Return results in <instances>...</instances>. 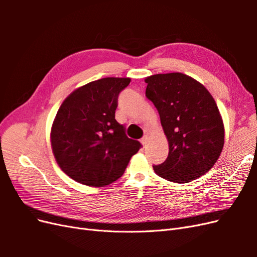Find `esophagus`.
<instances>
[{"label":"esophagus","mask_w":257,"mask_h":257,"mask_svg":"<svg viewBox=\"0 0 257 257\" xmlns=\"http://www.w3.org/2000/svg\"><path fill=\"white\" fill-rule=\"evenodd\" d=\"M141 143H142V145H143L144 147H146V146H147V144H148V137H147V136L143 137V138H142V141H141Z\"/></svg>","instance_id":"esophagus-1"}]
</instances>
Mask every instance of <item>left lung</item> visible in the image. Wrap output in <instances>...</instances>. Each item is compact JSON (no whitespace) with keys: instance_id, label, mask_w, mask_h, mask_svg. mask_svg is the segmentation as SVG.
Returning <instances> with one entry per match:
<instances>
[{"instance_id":"8db88e82","label":"left lung","mask_w":257,"mask_h":257,"mask_svg":"<svg viewBox=\"0 0 257 257\" xmlns=\"http://www.w3.org/2000/svg\"><path fill=\"white\" fill-rule=\"evenodd\" d=\"M146 96L157 107L168 141V157L154 165L158 176L186 183L211 169L224 147V123L212 95L182 73L147 77Z\"/></svg>"}]
</instances>
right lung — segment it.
Masks as SVG:
<instances>
[{
	"instance_id": "obj_1",
	"label": "right lung",
	"mask_w": 257,
	"mask_h": 257,
	"mask_svg": "<svg viewBox=\"0 0 257 257\" xmlns=\"http://www.w3.org/2000/svg\"><path fill=\"white\" fill-rule=\"evenodd\" d=\"M131 78L107 77L77 88L61 104L50 142L58 165L76 182L100 188L125 170L142 147L114 119L119 93Z\"/></svg>"
}]
</instances>
